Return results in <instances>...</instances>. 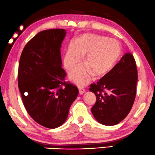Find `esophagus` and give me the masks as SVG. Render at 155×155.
<instances>
[{"mask_svg":"<svg viewBox=\"0 0 155 155\" xmlns=\"http://www.w3.org/2000/svg\"><path fill=\"white\" fill-rule=\"evenodd\" d=\"M78 91H79V94L80 95H83L85 92H86V89H85L84 88H83V87H79V88H78Z\"/></svg>","mask_w":155,"mask_h":155,"instance_id":"obj_1","label":"esophagus"}]
</instances>
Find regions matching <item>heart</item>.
Masks as SVG:
<instances>
[{
    "label": "heart",
    "instance_id": "b5f03b06",
    "mask_svg": "<svg viewBox=\"0 0 155 155\" xmlns=\"http://www.w3.org/2000/svg\"><path fill=\"white\" fill-rule=\"evenodd\" d=\"M121 52V45L117 41L107 37L86 34L79 37L75 43H71L64 58V65L71 70L86 55L84 63L86 67H77L69 74L73 82L84 86L91 79L92 74L100 77L109 72L114 66Z\"/></svg>",
    "mask_w": 155,
    "mask_h": 155
}]
</instances>
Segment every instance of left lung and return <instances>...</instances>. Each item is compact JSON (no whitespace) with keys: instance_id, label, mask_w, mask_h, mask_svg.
<instances>
[{"instance_id":"left-lung-1","label":"left lung","mask_w":155,"mask_h":155,"mask_svg":"<svg viewBox=\"0 0 155 155\" xmlns=\"http://www.w3.org/2000/svg\"><path fill=\"white\" fill-rule=\"evenodd\" d=\"M138 70L134 55L126 53L89 91L96 95L91 112L99 123L116 125L126 117L136 95Z\"/></svg>"}]
</instances>
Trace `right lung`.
I'll list each match as a JSON object with an SVG mask.
<instances>
[{
  "instance_id": "right-lung-1",
  "label": "right lung",
  "mask_w": 155,
  "mask_h": 155,
  "mask_svg": "<svg viewBox=\"0 0 155 155\" xmlns=\"http://www.w3.org/2000/svg\"><path fill=\"white\" fill-rule=\"evenodd\" d=\"M64 29L44 30L27 43L18 68V87L27 112L34 120L48 128L66 121L78 89L65 81L60 48Z\"/></svg>"
}]
</instances>
